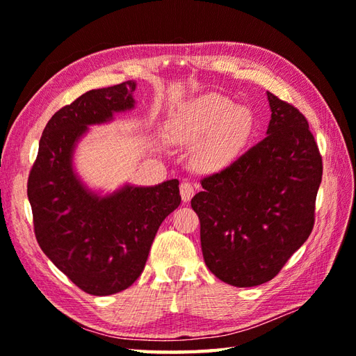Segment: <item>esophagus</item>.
Listing matches in <instances>:
<instances>
[{"label":"esophagus","mask_w":356,"mask_h":356,"mask_svg":"<svg viewBox=\"0 0 356 356\" xmlns=\"http://www.w3.org/2000/svg\"><path fill=\"white\" fill-rule=\"evenodd\" d=\"M194 185L190 182H182L180 184V195H182V200L185 203L190 202L194 195Z\"/></svg>","instance_id":"obj_1"}]
</instances>
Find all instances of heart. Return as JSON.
<instances>
[{
	"label": "heart",
	"mask_w": 356,
	"mask_h": 356,
	"mask_svg": "<svg viewBox=\"0 0 356 356\" xmlns=\"http://www.w3.org/2000/svg\"><path fill=\"white\" fill-rule=\"evenodd\" d=\"M182 124L193 138H205L200 157L209 168L234 161L254 131V116L246 107H236L222 96H207L186 108Z\"/></svg>",
	"instance_id": "b5f03b06"
}]
</instances>
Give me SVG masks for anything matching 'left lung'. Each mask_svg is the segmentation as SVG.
I'll return each instance as SVG.
<instances>
[{
  "instance_id": "1",
  "label": "left lung",
  "mask_w": 356,
  "mask_h": 356,
  "mask_svg": "<svg viewBox=\"0 0 356 356\" xmlns=\"http://www.w3.org/2000/svg\"><path fill=\"white\" fill-rule=\"evenodd\" d=\"M266 138L202 179L191 200L208 269L252 287L274 278L314 228L323 163L306 118L272 93Z\"/></svg>"
}]
</instances>
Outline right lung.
I'll return each instance as SVG.
<instances>
[{"label": "right lung", "instance_id": "obj_1", "mask_svg": "<svg viewBox=\"0 0 356 356\" xmlns=\"http://www.w3.org/2000/svg\"><path fill=\"white\" fill-rule=\"evenodd\" d=\"M136 81L90 90L45 125L27 195L42 252L79 289L111 295L142 274L159 226L180 205L179 180L154 186L125 184L110 194L88 188L73 156L88 127L134 108Z\"/></svg>", "mask_w": 356, "mask_h": 356}]
</instances>
